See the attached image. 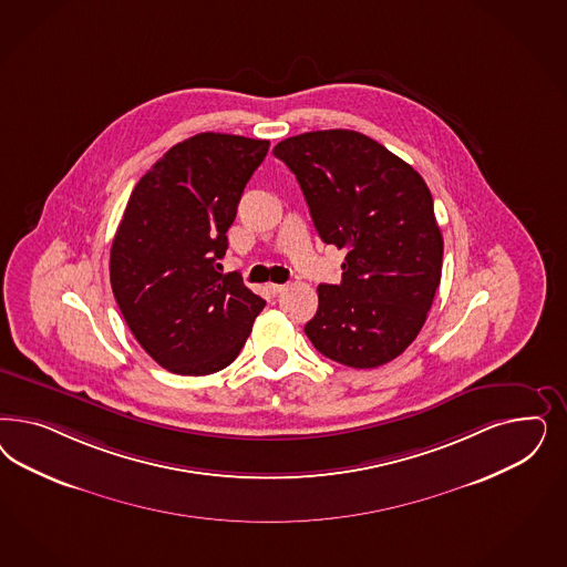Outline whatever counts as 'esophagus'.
Masks as SVG:
<instances>
[{"label":"esophagus","instance_id":"esophagus-1","mask_svg":"<svg viewBox=\"0 0 567 567\" xmlns=\"http://www.w3.org/2000/svg\"><path fill=\"white\" fill-rule=\"evenodd\" d=\"M267 290L271 293H279L286 290V286H284V284H269V286H267Z\"/></svg>","mask_w":567,"mask_h":567}]
</instances>
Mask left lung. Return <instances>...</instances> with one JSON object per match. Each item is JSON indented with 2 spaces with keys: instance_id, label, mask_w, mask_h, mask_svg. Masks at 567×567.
<instances>
[{
  "instance_id": "obj_1",
  "label": "left lung",
  "mask_w": 567,
  "mask_h": 567,
  "mask_svg": "<svg viewBox=\"0 0 567 567\" xmlns=\"http://www.w3.org/2000/svg\"><path fill=\"white\" fill-rule=\"evenodd\" d=\"M274 154L300 183L319 238L347 250L342 281L317 288L305 333L336 363H390L417 338L439 290L444 241L427 185L359 131L293 135Z\"/></svg>"
}]
</instances>
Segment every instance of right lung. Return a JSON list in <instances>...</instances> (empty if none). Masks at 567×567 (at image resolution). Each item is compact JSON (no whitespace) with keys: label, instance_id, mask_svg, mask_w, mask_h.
<instances>
[{"label":"right lung","instance_id":"obj_1","mask_svg":"<svg viewBox=\"0 0 567 567\" xmlns=\"http://www.w3.org/2000/svg\"><path fill=\"white\" fill-rule=\"evenodd\" d=\"M267 152V140L198 133L131 192L112 239L110 286L135 340L173 373L208 375L234 363L265 307L217 260Z\"/></svg>","mask_w":567,"mask_h":567}]
</instances>
